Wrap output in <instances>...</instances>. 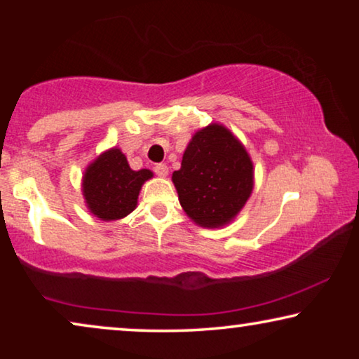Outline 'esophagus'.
Instances as JSON below:
<instances>
[{"label":"esophagus","instance_id":"obj_1","mask_svg":"<svg viewBox=\"0 0 359 359\" xmlns=\"http://www.w3.org/2000/svg\"><path fill=\"white\" fill-rule=\"evenodd\" d=\"M155 173L160 176V178H165V176H168V166H166L165 163H158L155 165Z\"/></svg>","mask_w":359,"mask_h":359}]
</instances>
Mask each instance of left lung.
<instances>
[{
	"instance_id": "8db88e82",
	"label": "left lung",
	"mask_w": 359,
	"mask_h": 359,
	"mask_svg": "<svg viewBox=\"0 0 359 359\" xmlns=\"http://www.w3.org/2000/svg\"><path fill=\"white\" fill-rule=\"evenodd\" d=\"M171 180L188 217L217 229L232 222L252 194L253 161L227 127L209 124L193 135Z\"/></svg>"
}]
</instances>
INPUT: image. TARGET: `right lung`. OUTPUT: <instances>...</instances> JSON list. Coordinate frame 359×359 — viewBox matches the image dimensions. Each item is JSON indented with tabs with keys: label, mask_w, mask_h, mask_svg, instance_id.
Here are the masks:
<instances>
[{
	"label": "right lung",
	"mask_w": 359,
	"mask_h": 359,
	"mask_svg": "<svg viewBox=\"0 0 359 359\" xmlns=\"http://www.w3.org/2000/svg\"><path fill=\"white\" fill-rule=\"evenodd\" d=\"M150 170L134 171L119 149H109L90 163L83 175V196L93 215L101 220H119L137 208L142 184Z\"/></svg>",
	"instance_id": "1"
}]
</instances>
